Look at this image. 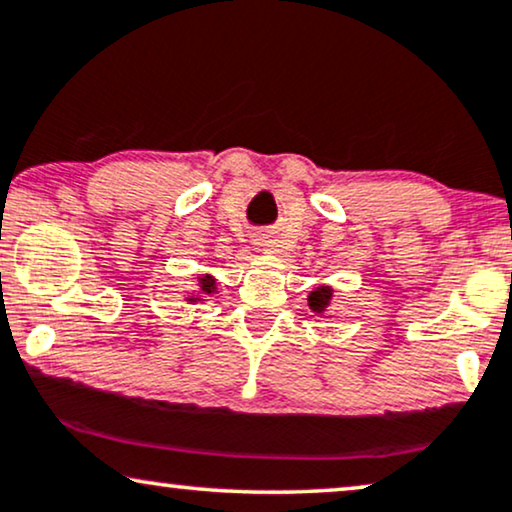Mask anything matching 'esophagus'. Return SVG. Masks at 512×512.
Masks as SVG:
<instances>
[{"mask_svg":"<svg viewBox=\"0 0 512 512\" xmlns=\"http://www.w3.org/2000/svg\"><path fill=\"white\" fill-rule=\"evenodd\" d=\"M252 243L257 245V250H267V252H274V243H271L267 236H262V234H260V236H255V238H252Z\"/></svg>","mask_w":512,"mask_h":512,"instance_id":"1","label":"esophagus"}]
</instances>
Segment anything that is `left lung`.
<instances>
[{"instance_id": "obj_1", "label": "left lung", "mask_w": 512, "mask_h": 512, "mask_svg": "<svg viewBox=\"0 0 512 512\" xmlns=\"http://www.w3.org/2000/svg\"><path fill=\"white\" fill-rule=\"evenodd\" d=\"M332 295H335V290H332V285L318 283V285H313V288L309 290V295H306V304H309V309H311L313 313H316V316L330 318Z\"/></svg>"}]
</instances>
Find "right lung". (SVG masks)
<instances>
[{"label": "right lung", "instance_id": "1", "mask_svg": "<svg viewBox=\"0 0 512 512\" xmlns=\"http://www.w3.org/2000/svg\"><path fill=\"white\" fill-rule=\"evenodd\" d=\"M196 281H199V285H196V290L187 292L185 295V302L187 304H196V302H206V297H213L217 292V278L210 274H199L196 276Z\"/></svg>", "mask_w": 512, "mask_h": 512}]
</instances>
